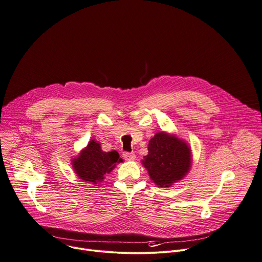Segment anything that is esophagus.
<instances>
[{"label": "esophagus", "instance_id": "esophagus-1", "mask_svg": "<svg viewBox=\"0 0 262 262\" xmlns=\"http://www.w3.org/2000/svg\"><path fill=\"white\" fill-rule=\"evenodd\" d=\"M122 156L126 160H135L136 159V154L134 152H123Z\"/></svg>", "mask_w": 262, "mask_h": 262}]
</instances>
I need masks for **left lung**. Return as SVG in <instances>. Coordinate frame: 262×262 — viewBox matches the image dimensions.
Segmentation results:
<instances>
[{
    "label": "left lung",
    "mask_w": 262,
    "mask_h": 262,
    "mask_svg": "<svg viewBox=\"0 0 262 262\" xmlns=\"http://www.w3.org/2000/svg\"><path fill=\"white\" fill-rule=\"evenodd\" d=\"M151 180L158 187H170L182 180L191 166V150L178 137L157 133L148 144V155L142 160Z\"/></svg>",
    "instance_id": "obj_1"
}]
</instances>
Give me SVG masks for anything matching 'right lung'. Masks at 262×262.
<instances>
[{
    "instance_id": "add662e5",
    "label": "right lung",
    "mask_w": 262,
    "mask_h": 262,
    "mask_svg": "<svg viewBox=\"0 0 262 262\" xmlns=\"http://www.w3.org/2000/svg\"><path fill=\"white\" fill-rule=\"evenodd\" d=\"M122 161L117 151L105 152L102 150L100 143L92 140L87 147L72 160V164L81 180L99 186L98 184L104 181L106 173H110L116 163Z\"/></svg>"
}]
</instances>
